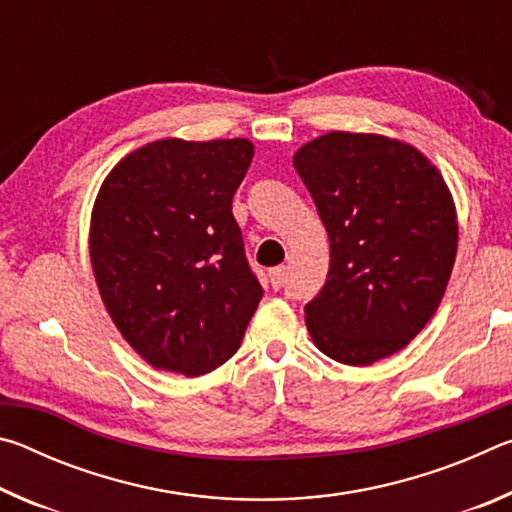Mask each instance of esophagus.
<instances>
[{"label":"esophagus","instance_id":"1","mask_svg":"<svg viewBox=\"0 0 512 512\" xmlns=\"http://www.w3.org/2000/svg\"><path fill=\"white\" fill-rule=\"evenodd\" d=\"M268 277H271V284L275 289H280L284 280H287V266H275L268 271Z\"/></svg>","mask_w":512,"mask_h":512}]
</instances>
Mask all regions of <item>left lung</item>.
<instances>
[{
    "mask_svg": "<svg viewBox=\"0 0 512 512\" xmlns=\"http://www.w3.org/2000/svg\"><path fill=\"white\" fill-rule=\"evenodd\" d=\"M329 237L327 282L305 305L311 339L334 361L370 366L436 314L456 259L454 201L409 144L327 133L293 155Z\"/></svg>",
    "mask_w": 512,
    "mask_h": 512,
    "instance_id": "obj_1",
    "label": "left lung"
}]
</instances>
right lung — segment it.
Segmentation results:
<instances>
[{
	"label": "right lung",
	"mask_w": 512,
	"mask_h": 512,
	"mask_svg": "<svg viewBox=\"0 0 512 512\" xmlns=\"http://www.w3.org/2000/svg\"><path fill=\"white\" fill-rule=\"evenodd\" d=\"M248 140H160L126 155L92 212L90 257L119 332L153 368L198 377L239 350L264 296L232 216Z\"/></svg>",
	"instance_id": "add662e5"
}]
</instances>
